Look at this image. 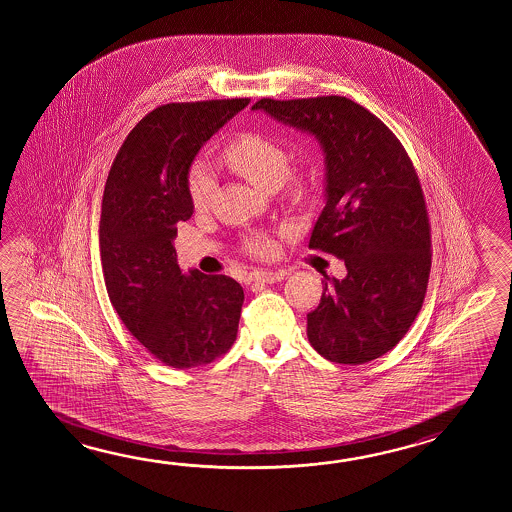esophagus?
<instances>
[{
  "label": "esophagus",
  "mask_w": 512,
  "mask_h": 512,
  "mask_svg": "<svg viewBox=\"0 0 512 512\" xmlns=\"http://www.w3.org/2000/svg\"><path fill=\"white\" fill-rule=\"evenodd\" d=\"M287 276V271H254L251 274L252 282L258 283H274L280 282Z\"/></svg>",
  "instance_id": "34e87169"
}]
</instances>
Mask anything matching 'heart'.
<instances>
[{
    "label": "heart",
    "instance_id": "obj_1",
    "mask_svg": "<svg viewBox=\"0 0 512 512\" xmlns=\"http://www.w3.org/2000/svg\"><path fill=\"white\" fill-rule=\"evenodd\" d=\"M223 161L230 170L265 190L282 186L293 199H305L311 190V175L302 168L291 170V157L282 142L260 131H245L236 135L223 148ZM188 197L194 210H207L216 192V179L205 163L194 164L188 174ZM245 251L254 256H267L274 245L265 236H251L243 243Z\"/></svg>",
    "mask_w": 512,
    "mask_h": 512
}]
</instances>
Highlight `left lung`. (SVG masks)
Masks as SVG:
<instances>
[{"instance_id":"left-lung-1","label":"left lung","mask_w":512,"mask_h":512,"mask_svg":"<svg viewBox=\"0 0 512 512\" xmlns=\"http://www.w3.org/2000/svg\"><path fill=\"white\" fill-rule=\"evenodd\" d=\"M252 109L313 133L326 153L327 201L309 249L344 260L324 283L307 338L324 359L357 366L395 348L423 307L432 265L425 194L401 141L346 97L260 98Z\"/></svg>"}]
</instances>
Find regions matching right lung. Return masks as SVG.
<instances>
[{
    "label": "right lung",
    "mask_w": 512,
    "mask_h": 512,
    "mask_svg": "<svg viewBox=\"0 0 512 512\" xmlns=\"http://www.w3.org/2000/svg\"><path fill=\"white\" fill-rule=\"evenodd\" d=\"M251 98L172 102L130 131L102 197L100 258L109 300L153 357L175 370L225 355L238 335L243 289L225 274L177 265V223L192 216L188 170L199 148Z\"/></svg>",
    "instance_id": "right-lung-1"
}]
</instances>
